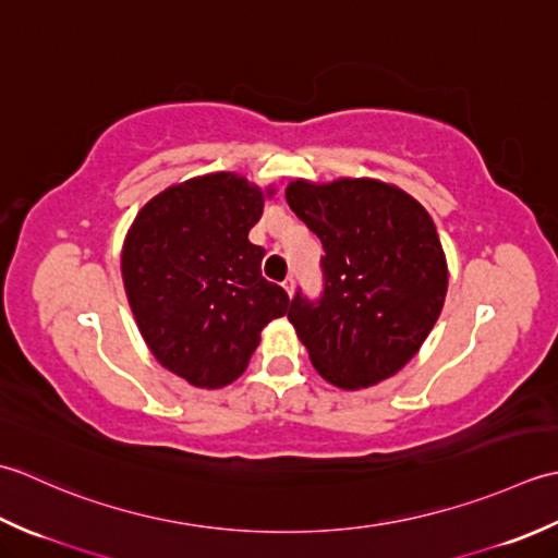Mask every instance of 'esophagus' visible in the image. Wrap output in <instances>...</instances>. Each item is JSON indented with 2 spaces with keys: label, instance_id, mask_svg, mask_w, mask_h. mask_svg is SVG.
Wrapping results in <instances>:
<instances>
[{
  "label": "esophagus",
  "instance_id": "obj_1",
  "mask_svg": "<svg viewBox=\"0 0 558 558\" xmlns=\"http://www.w3.org/2000/svg\"><path fill=\"white\" fill-rule=\"evenodd\" d=\"M283 289H287V293H289V295H293L295 279H293V277H287V279H283Z\"/></svg>",
  "mask_w": 558,
  "mask_h": 558
}]
</instances>
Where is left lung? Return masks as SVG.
I'll list each match as a JSON object with an SVG mask.
<instances>
[{"instance_id":"left-lung-1","label":"left lung","mask_w":558,"mask_h":558,"mask_svg":"<svg viewBox=\"0 0 558 558\" xmlns=\"http://www.w3.org/2000/svg\"><path fill=\"white\" fill-rule=\"evenodd\" d=\"M289 207L320 238L323 293L295 291L289 320L317 373L356 390L390 378L424 344L448 291L426 209L378 180H295Z\"/></svg>"}]
</instances>
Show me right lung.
<instances>
[{"label": "right lung", "mask_w": 558, "mask_h": 558, "mask_svg": "<svg viewBox=\"0 0 558 558\" xmlns=\"http://www.w3.org/2000/svg\"><path fill=\"white\" fill-rule=\"evenodd\" d=\"M265 195L235 173L168 187L136 214L122 279L144 342L197 388L235 380L263 327L287 315L289 293L263 277L265 247L247 233Z\"/></svg>", "instance_id": "right-lung-1"}]
</instances>
